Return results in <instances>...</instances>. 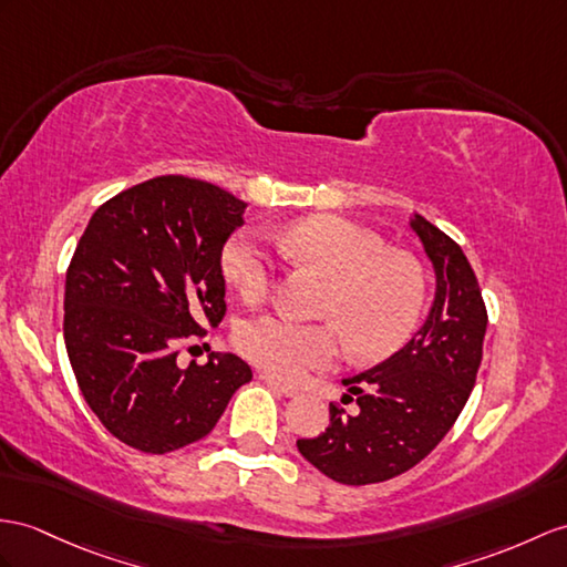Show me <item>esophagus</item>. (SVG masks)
Here are the masks:
<instances>
[{
    "label": "esophagus",
    "mask_w": 567,
    "mask_h": 567,
    "mask_svg": "<svg viewBox=\"0 0 567 567\" xmlns=\"http://www.w3.org/2000/svg\"><path fill=\"white\" fill-rule=\"evenodd\" d=\"M259 380H265L267 384H271L274 390H279V392H281V394H286V396H296V394H298V388H293V384H286V382H281L279 378L269 375V372H259Z\"/></svg>",
    "instance_id": "1"
}]
</instances>
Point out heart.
Masks as SVG:
<instances>
[{"label":"heart","instance_id":"1","mask_svg":"<svg viewBox=\"0 0 567 567\" xmlns=\"http://www.w3.org/2000/svg\"><path fill=\"white\" fill-rule=\"evenodd\" d=\"M274 243L286 259L327 276L322 315L338 324L355 358L382 361L411 339L425 308V276L416 259L384 250L375 233L334 214L293 220ZM220 267L247 302L267 296L271 259L252 233H236L226 243ZM337 328L261 315L236 329V347L261 370L296 380L337 361Z\"/></svg>","mask_w":567,"mask_h":567}]
</instances>
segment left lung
<instances>
[{"label": "left lung", "mask_w": 567, "mask_h": 567, "mask_svg": "<svg viewBox=\"0 0 567 567\" xmlns=\"http://www.w3.org/2000/svg\"><path fill=\"white\" fill-rule=\"evenodd\" d=\"M419 233L435 267V302L404 349L361 375L343 380L355 402L347 413L329 404V425L298 450L324 476L347 486L390 481L431 454L466 404L483 358L488 312L462 247L416 214Z\"/></svg>", "instance_id": "8db88e82"}]
</instances>
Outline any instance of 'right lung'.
Wrapping results in <instances>:
<instances>
[{
  "label": "right lung",
  "instance_id": "add662e5",
  "mask_svg": "<svg viewBox=\"0 0 567 567\" xmlns=\"http://www.w3.org/2000/svg\"><path fill=\"white\" fill-rule=\"evenodd\" d=\"M245 202L161 175L101 204L66 269L64 343L86 404L120 443L165 454L214 431L252 380L233 353L177 365L179 341L226 315L220 250Z\"/></svg>",
  "mask_w": 567,
  "mask_h": 567
}]
</instances>
